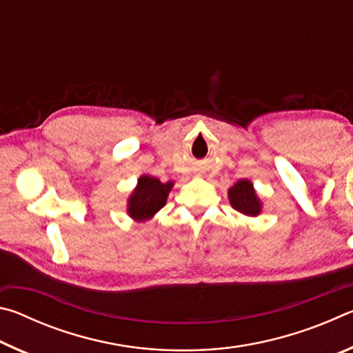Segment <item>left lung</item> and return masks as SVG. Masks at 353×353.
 I'll return each mask as SVG.
<instances>
[{"label": "left lung", "mask_w": 353, "mask_h": 353, "mask_svg": "<svg viewBox=\"0 0 353 353\" xmlns=\"http://www.w3.org/2000/svg\"><path fill=\"white\" fill-rule=\"evenodd\" d=\"M229 199L232 207L248 216H256L261 210V204L256 198L252 183L246 179L238 181L234 187L229 190Z\"/></svg>", "instance_id": "obj_1"}]
</instances>
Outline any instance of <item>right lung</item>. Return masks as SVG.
Returning <instances> with one entry per match:
<instances>
[{"instance_id":"1","label":"right lung","mask_w":353,"mask_h":353,"mask_svg":"<svg viewBox=\"0 0 353 353\" xmlns=\"http://www.w3.org/2000/svg\"><path fill=\"white\" fill-rule=\"evenodd\" d=\"M171 188L172 182L162 183L155 177L141 176L139 185L129 198V214L137 221L152 218L166 204Z\"/></svg>"}]
</instances>
